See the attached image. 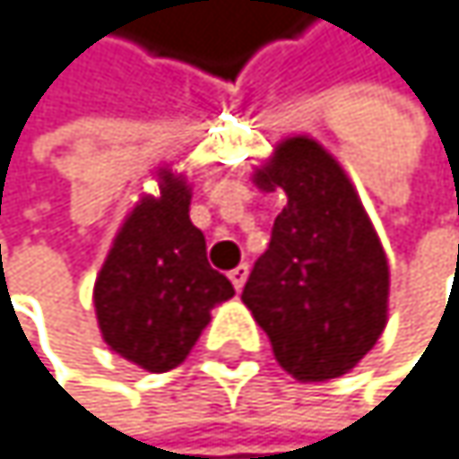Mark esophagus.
Segmentation results:
<instances>
[{
    "mask_svg": "<svg viewBox=\"0 0 459 459\" xmlns=\"http://www.w3.org/2000/svg\"><path fill=\"white\" fill-rule=\"evenodd\" d=\"M247 274H250V266L247 264H242V266H237L231 274H228V277H231V282H234V288L237 290H242L245 288V282H247Z\"/></svg>",
    "mask_w": 459,
    "mask_h": 459,
    "instance_id": "esophagus-1",
    "label": "esophagus"
}]
</instances>
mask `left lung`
<instances>
[{
    "instance_id": "left-lung-1",
    "label": "left lung",
    "mask_w": 459,
    "mask_h": 459,
    "mask_svg": "<svg viewBox=\"0 0 459 459\" xmlns=\"http://www.w3.org/2000/svg\"><path fill=\"white\" fill-rule=\"evenodd\" d=\"M253 182L264 193L282 190L288 204L242 302L285 373L302 384L340 378L386 326L384 245L342 166L310 135L282 138Z\"/></svg>"
}]
</instances>
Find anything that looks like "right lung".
<instances>
[{"instance_id":"obj_1","label":"right lung","mask_w":459,"mask_h":459,"mask_svg":"<svg viewBox=\"0 0 459 459\" xmlns=\"http://www.w3.org/2000/svg\"><path fill=\"white\" fill-rule=\"evenodd\" d=\"M160 195L127 212L94 280V313L106 345L127 362L179 368L234 285L206 261V239L190 220L193 187L169 166L154 171Z\"/></svg>"}]
</instances>
